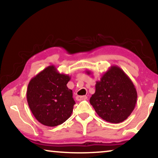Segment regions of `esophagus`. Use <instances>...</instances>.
Returning a JSON list of instances; mask_svg holds the SVG:
<instances>
[{
	"mask_svg": "<svg viewBox=\"0 0 158 158\" xmlns=\"http://www.w3.org/2000/svg\"><path fill=\"white\" fill-rule=\"evenodd\" d=\"M87 99V96H76V100L77 101H82V100H85Z\"/></svg>",
	"mask_w": 158,
	"mask_h": 158,
	"instance_id": "obj_1",
	"label": "esophagus"
}]
</instances>
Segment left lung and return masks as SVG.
Returning a JSON list of instances; mask_svg holds the SVG:
<instances>
[{"label": "left lung", "instance_id": "8db88e82", "mask_svg": "<svg viewBox=\"0 0 158 158\" xmlns=\"http://www.w3.org/2000/svg\"><path fill=\"white\" fill-rule=\"evenodd\" d=\"M137 99L135 86L128 75L119 67L111 66L101 81H96V92L90 97V103L101 118L117 124L130 116Z\"/></svg>", "mask_w": 158, "mask_h": 158}]
</instances>
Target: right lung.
I'll use <instances>...</instances> for the list:
<instances>
[{"instance_id": "right-lung-1", "label": "right lung", "mask_w": 158, "mask_h": 158, "mask_svg": "<svg viewBox=\"0 0 158 158\" xmlns=\"http://www.w3.org/2000/svg\"><path fill=\"white\" fill-rule=\"evenodd\" d=\"M70 77L60 74L55 65L48 66L31 79L28 85V104L38 122L55 127L68 119L75 101L67 86Z\"/></svg>"}]
</instances>
